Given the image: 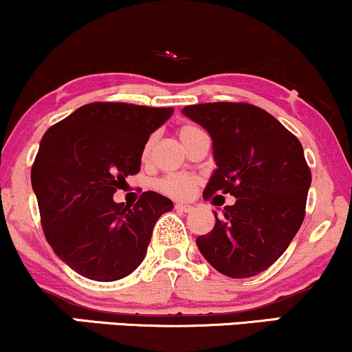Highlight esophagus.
Returning <instances> with one entry per match:
<instances>
[{
  "label": "esophagus",
  "instance_id": "obj_1",
  "mask_svg": "<svg viewBox=\"0 0 352 352\" xmlns=\"http://www.w3.org/2000/svg\"><path fill=\"white\" fill-rule=\"evenodd\" d=\"M176 209L181 210V212H186V214H189V212H192L194 207L189 206V204H176Z\"/></svg>",
  "mask_w": 352,
  "mask_h": 352
}]
</instances>
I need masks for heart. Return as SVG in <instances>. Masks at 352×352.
I'll use <instances>...</instances> for the list:
<instances>
[{
  "label": "heart",
  "instance_id": "heart-1",
  "mask_svg": "<svg viewBox=\"0 0 352 352\" xmlns=\"http://www.w3.org/2000/svg\"><path fill=\"white\" fill-rule=\"evenodd\" d=\"M199 133H202V130L199 129L197 125H192V124L181 125L179 130H177V135H179L184 146L188 145L194 137L199 135ZM151 145H153V138H150V140L145 143V146H143V156H148ZM196 186H197L196 177L188 176V175H168V176H163L162 179L156 181V189H158L160 192L166 194V196L175 197V199L189 197L190 194L194 192V189H196Z\"/></svg>",
  "mask_w": 352,
  "mask_h": 352
}]
</instances>
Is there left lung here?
<instances>
[{
    "label": "left lung",
    "mask_w": 352,
    "mask_h": 352,
    "mask_svg": "<svg viewBox=\"0 0 352 352\" xmlns=\"http://www.w3.org/2000/svg\"><path fill=\"white\" fill-rule=\"evenodd\" d=\"M183 114L212 137L217 169L204 197L236 199L215 214V227L196 243L228 277H251L274 264L305 217L311 173L302 143L276 117L248 102L186 106Z\"/></svg>",
    "instance_id": "left-lung-1"
}]
</instances>
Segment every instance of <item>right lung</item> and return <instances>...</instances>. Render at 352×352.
Wrapping results in <instances>:
<instances>
[{
	"label": "right lung",
	"instance_id": "add662e5",
	"mask_svg": "<svg viewBox=\"0 0 352 352\" xmlns=\"http://www.w3.org/2000/svg\"><path fill=\"white\" fill-rule=\"evenodd\" d=\"M171 114L173 107L91 102L43 133L30 181L47 241L78 274L111 282L140 266L173 202L153 190L133 207L112 196L140 171L143 146Z\"/></svg>",
	"mask_w": 352,
	"mask_h": 352
}]
</instances>
